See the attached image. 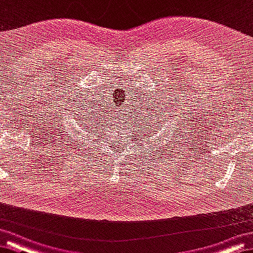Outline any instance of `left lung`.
Listing matches in <instances>:
<instances>
[{"label": "left lung", "instance_id": "8db88e82", "mask_svg": "<svg viewBox=\"0 0 253 253\" xmlns=\"http://www.w3.org/2000/svg\"><path fill=\"white\" fill-rule=\"evenodd\" d=\"M156 108H157V107H156ZM160 109L164 111V108H160ZM156 112H157V110H156ZM164 114H165V111H164ZM158 115H159V114H158ZM160 115H161V114H160ZM150 126H151V125H150Z\"/></svg>", "mask_w": 253, "mask_h": 253}]
</instances>
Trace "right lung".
Wrapping results in <instances>:
<instances>
[{
  "mask_svg": "<svg viewBox=\"0 0 253 253\" xmlns=\"http://www.w3.org/2000/svg\"><path fill=\"white\" fill-rule=\"evenodd\" d=\"M86 118H89V116H87L86 117ZM85 117H83V116H81L79 117V118L77 119V124H79V127H82V126H84V127H87V128H89V126H87V123H85V120H88V123L90 124V126H94V122H92V120H88V119H86ZM90 119H93V117H90Z\"/></svg>",
  "mask_w": 253,
  "mask_h": 253,
  "instance_id": "obj_1",
  "label": "right lung"
}]
</instances>
